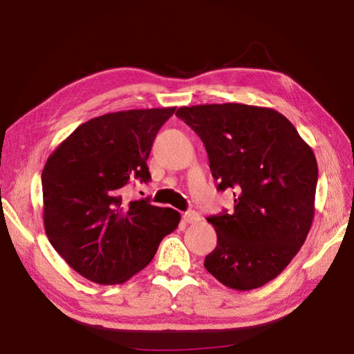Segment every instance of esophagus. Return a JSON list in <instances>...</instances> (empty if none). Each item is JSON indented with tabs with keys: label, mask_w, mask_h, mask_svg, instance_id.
Listing matches in <instances>:
<instances>
[{
	"label": "esophagus",
	"mask_w": 354,
	"mask_h": 354,
	"mask_svg": "<svg viewBox=\"0 0 354 354\" xmlns=\"http://www.w3.org/2000/svg\"><path fill=\"white\" fill-rule=\"evenodd\" d=\"M183 219L185 223H198L201 221V216L194 209H189L183 214Z\"/></svg>",
	"instance_id": "1"
}]
</instances>
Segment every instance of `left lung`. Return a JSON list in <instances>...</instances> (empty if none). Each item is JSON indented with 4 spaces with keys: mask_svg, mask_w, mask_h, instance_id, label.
<instances>
[{
    "mask_svg": "<svg viewBox=\"0 0 354 354\" xmlns=\"http://www.w3.org/2000/svg\"><path fill=\"white\" fill-rule=\"evenodd\" d=\"M176 115L205 145L217 190H232L234 212L207 217L217 246L204 266L236 290L281 272L309 234L318 164L288 118L240 103L183 106Z\"/></svg>",
    "mask_w": 354,
    "mask_h": 354,
    "instance_id": "left-lung-1",
    "label": "left lung"
}]
</instances>
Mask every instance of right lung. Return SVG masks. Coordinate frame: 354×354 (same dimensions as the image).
<instances>
[{"mask_svg":"<svg viewBox=\"0 0 354 354\" xmlns=\"http://www.w3.org/2000/svg\"><path fill=\"white\" fill-rule=\"evenodd\" d=\"M175 109L95 117L62 141L45 164V232L57 254L89 281H127L178 228L181 216L176 209L124 198L135 181H150V149Z\"/></svg>","mask_w":354,"mask_h":354,"instance_id":"add662e5","label":"right lung"}]
</instances>
